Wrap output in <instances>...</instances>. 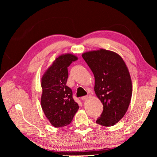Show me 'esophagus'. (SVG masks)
Segmentation results:
<instances>
[{
	"instance_id": "esophagus-1",
	"label": "esophagus",
	"mask_w": 157,
	"mask_h": 157,
	"mask_svg": "<svg viewBox=\"0 0 157 157\" xmlns=\"http://www.w3.org/2000/svg\"><path fill=\"white\" fill-rule=\"evenodd\" d=\"M88 98H89V96H83V97H82V98H81V99H82V101L86 100V99H88Z\"/></svg>"
}]
</instances>
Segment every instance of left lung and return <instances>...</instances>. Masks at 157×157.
Returning a JSON list of instances; mask_svg holds the SVG:
<instances>
[{"label":"left lung","instance_id":"1","mask_svg":"<svg viewBox=\"0 0 157 157\" xmlns=\"http://www.w3.org/2000/svg\"><path fill=\"white\" fill-rule=\"evenodd\" d=\"M82 56L94 75V91L103 106L97 124L115 125L124 116L131 101L132 84L126 65L118 54L105 49Z\"/></svg>","mask_w":157,"mask_h":157}]
</instances>
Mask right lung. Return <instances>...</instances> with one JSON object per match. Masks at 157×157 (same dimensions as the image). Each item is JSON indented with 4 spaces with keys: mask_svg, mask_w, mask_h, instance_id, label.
Listing matches in <instances>:
<instances>
[{
    "mask_svg": "<svg viewBox=\"0 0 157 157\" xmlns=\"http://www.w3.org/2000/svg\"><path fill=\"white\" fill-rule=\"evenodd\" d=\"M78 59L71 54L57 58L41 79V106L52 126L59 128L69 124L79 108L73 98V92L66 83L67 67Z\"/></svg>",
    "mask_w": 157,
    "mask_h": 157,
    "instance_id": "1",
    "label": "right lung"
}]
</instances>
